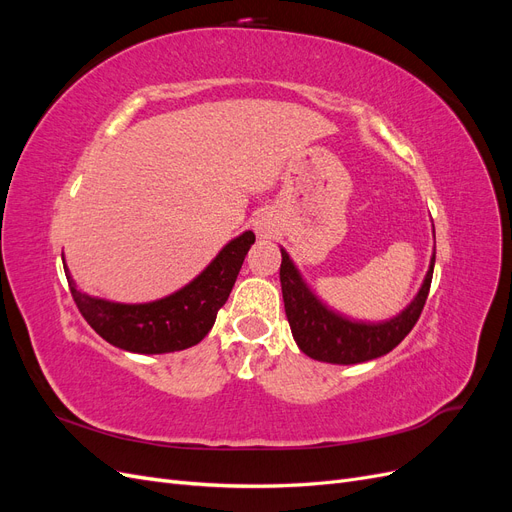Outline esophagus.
<instances>
[{"label":"esophagus","instance_id":"esophagus-1","mask_svg":"<svg viewBox=\"0 0 512 512\" xmlns=\"http://www.w3.org/2000/svg\"><path fill=\"white\" fill-rule=\"evenodd\" d=\"M254 230L258 232V237L269 239L273 235V224H271L269 218H262V215H260V218L256 220V224H254Z\"/></svg>","mask_w":512,"mask_h":512}]
</instances>
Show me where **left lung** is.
<instances>
[{
	"mask_svg": "<svg viewBox=\"0 0 512 512\" xmlns=\"http://www.w3.org/2000/svg\"><path fill=\"white\" fill-rule=\"evenodd\" d=\"M433 262H436V254L431 256L421 290L404 312L386 322L367 324L348 320L322 305L303 282L286 250H282L280 282L294 342L312 359L335 365L365 363L391 352L412 331L423 312L433 277Z\"/></svg>",
	"mask_w": 512,
	"mask_h": 512,
	"instance_id": "left-lung-1",
	"label": "left lung"
}]
</instances>
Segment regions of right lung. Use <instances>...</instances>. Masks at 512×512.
I'll list each match as a JSON object with an SVG mask.
<instances>
[{"mask_svg":"<svg viewBox=\"0 0 512 512\" xmlns=\"http://www.w3.org/2000/svg\"><path fill=\"white\" fill-rule=\"evenodd\" d=\"M256 241L247 230L232 239L194 282L151 303H113L76 288L64 262L72 299L83 318L108 344L138 354H164L196 346L215 322L237 282L247 250Z\"/></svg>","mask_w":512,"mask_h":512,"instance_id":"obj_1","label":"right lung"}]
</instances>
